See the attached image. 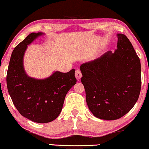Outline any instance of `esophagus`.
Listing matches in <instances>:
<instances>
[{
    "label": "esophagus",
    "instance_id": "1",
    "mask_svg": "<svg viewBox=\"0 0 149 149\" xmlns=\"http://www.w3.org/2000/svg\"><path fill=\"white\" fill-rule=\"evenodd\" d=\"M75 77H76L77 80H79L81 78V77H82V74H81V70L79 69H77L75 71Z\"/></svg>",
    "mask_w": 149,
    "mask_h": 149
}]
</instances>
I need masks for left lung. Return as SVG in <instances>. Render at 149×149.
Masks as SVG:
<instances>
[{
    "instance_id": "obj_1",
    "label": "left lung",
    "mask_w": 149,
    "mask_h": 149,
    "mask_svg": "<svg viewBox=\"0 0 149 149\" xmlns=\"http://www.w3.org/2000/svg\"><path fill=\"white\" fill-rule=\"evenodd\" d=\"M117 36L115 52L109 51L80 66L89 109L104 120H116L127 114L141 89L140 59L127 36Z\"/></svg>"
}]
</instances>
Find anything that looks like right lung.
I'll list each match as a JSON object with an SVG mask.
<instances>
[{
	"mask_svg": "<svg viewBox=\"0 0 149 149\" xmlns=\"http://www.w3.org/2000/svg\"><path fill=\"white\" fill-rule=\"evenodd\" d=\"M42 32H32L12 52L7 74V85L13 103L23 117L36 123L56 119L62 111L66 93L76 84L75 70L56 71L43 79L30 77L24 68V56L28 45Z\"/></svg>",
	"mask_w": 149,
	"mask_h": 149,
	"instance_id": "1",
	"label": "right lung"
}]
</instances>
